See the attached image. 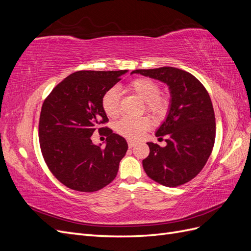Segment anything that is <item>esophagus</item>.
Returning <instances> with one entry per match:
<instances>
[{"label":"esophagus","instance_id":"esophagus-1","mask_svg":"<svg viewBox=\"0 0 251 251\" xmlns=\"http://www.w3.org/2000/svg\"><path fill=\"white\" fill-rule=\"evenodd\" d=\"M136 144V142L135 141H133V140H128L127 141V146H128V148H133L134 146Z\"/></svg>","mask_w":251,"mask_h":251}]
</instances>
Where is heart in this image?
Instances as JSON below:
<instances>
[{
	"mask_svg": "<svg viewBox=\"0 0 251 251\" xmlns=\"http://www.w3.org/2000/svg\"><path fill=\"white\" fill-rule=\"evenodd\" d=\"M127 89L137 95L146 104V111L155 119L163 118L170 108L169 98L160 95V87L157 82L149 78H136L128 82ZM101 107L107 116L114 118L120 113V96L117 89L111 88L101 98ZM151 121L148 117H124L120 119L116 130L119 134L130 139H137L149 130Z\"/></svg>",
	"mask_w": 251,
	"mask_h": 251,
	"instance_id": "1",
	"label": "heart"
}]
</instances>
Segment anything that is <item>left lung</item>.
Instances as JSON below:
<instances>
[{"label":"left lung","instance_id":"obj_1","mask_svg":"<svg viewBox=\"0 0 251 251\" xmlns=\"http://www.w3.org/2000/svg\"><path fill=\"white\" fill-rule=\"evenodd\" d=\"M160 80L170 89L168 115L156 132L166 146L148 142L149 156L142 161L148 176L164 186L186 183L206 164L216 138V119L209 94L193 74L174 67L134 70Z\"/></svg>","mask_w":251,"mask_h":251}]
</instances>
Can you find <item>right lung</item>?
Masks as SVG:
<instances>
[{"label": "right lung", "instance_id": "right-lung-1", "mask_svg": "<svg viewBox=\"0 0 251 251\" xmlns=\"http://www.w3.org/2000/svg\"><path fill=\"white\" fill-rule=\"evenodd\" d=\"M127 70L78 71L70 74L45 100L39 124L42 154L49 170L64 185L92 193L115 179L127 143L109 127L101 98ZM108 136L106 147L94 145L96 130Z\"/></svg>", "mask_w": 251, "mask_h": 251}]
</instances>
